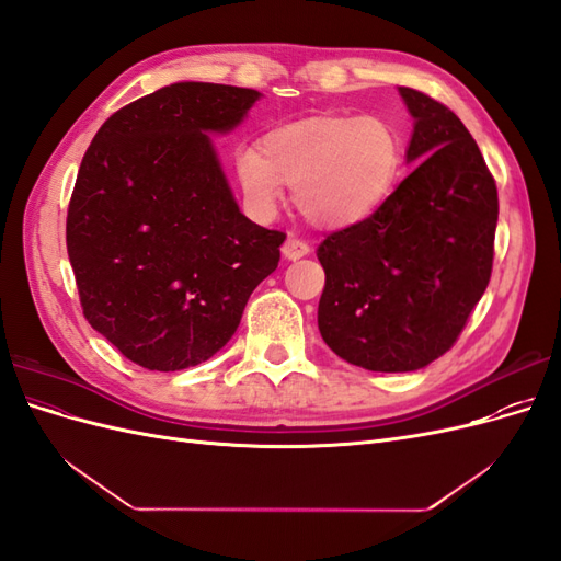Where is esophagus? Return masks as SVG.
Here are the masks:
<instances>
[{
  "label": "esophagus",
  "mask_w": 561,
  "mask_h": 561,
  "mask_svg": "<svg viewBox=\"0 0 561 561\" xmlns=\"http://www.w3.org/2000/svg\"><path fill=\"white\" fill-rule=\"evenodd\" d=\"M309 243L304 241V239H299V236H295V233H290L285 239V243H283V254L287 260H301V257H307L309 254Z\"/></svg>",
  "instance_id": "esophagus-1"
}]
</instances>
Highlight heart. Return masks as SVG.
<instances>
[{
    "instance_id": "obj_1",
    "label": "heart",
    "mask_w": 561,
    "mask_h": 561,
    "mask_svg": "<svg viewBox=\"0 0 561 561\" xmlns=\"http://www.w3.org/2000/svg\"><path fill=\"white\" fill-rule=\"evenodd\" d=\"M400 163L402 138L386 118L316 114L266 130L257 149L241 147L233 171L257 215L276 210L287 184L311 225L342 229L381 206Z\"/></svg>"
}]
</instances>
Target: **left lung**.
<instances>
[{
    "mask_svg": "<svg viewBox=\"0 0 561 561\" xmlns=\"http://www.w3.org/2000/svg\"><path fill=\"white\" fill-rule=\"evenodd\" d=\"M419 161L358 225L318 245V330L351 365L412 371L447 353L494 266L499 192L478 142L449 107L400 87Z\"/></svg>",
    "mask_w": 561,
    "mask_h": 561,
    "instance_id": "left-lung-1",
    "label": "left lung"
}]
</instances>
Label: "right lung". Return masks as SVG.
Masks as SVG:
<instances>
[{
	"label": "right lung",
	"instance_id": "obj_1",
	"mask_svg": "<svg viewBox=\"0 0 561 561\" xmlns=\"http://www.w3.org/2000/svg\"><path fill=\"white\" fill-rule=\"evenodd\" d=\"M252 89L180 81L114 112L81 159L67 254L91 328L135 365L175 371L222 348L280 260L283 231L239 210L208 133Z\"/></svg>",
	"mask_w": 561,
	"mask_h": 561
}]
</instances>
